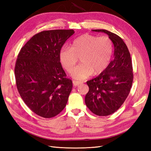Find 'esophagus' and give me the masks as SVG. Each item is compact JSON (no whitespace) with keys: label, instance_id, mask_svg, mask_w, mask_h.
I'll use <instances>...</instances> for the list:
<instances>
[{"label":"esophagus","instance_id":"esophagus-1","mask_svg":"<svg viewBox=\"0 0 151 151\" xmlns=\"http://www.w3.org/2000/svg\"><path fill=\"white\" fill-rule=\"evenodd\" d=\"M82 83L81 82H78V81H73V84L74 86H77L80 84H81Z\"/></svg>","mask_w":151,"mask_h":151}]
</instances>
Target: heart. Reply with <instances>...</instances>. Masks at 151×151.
Returning <instances> with one entry per match:
<instances>
[{
  "label": "heart",
  "mask_w": 151,
  "mask_h": 151,
  "mask_svg": "<svg viewBox=\"0 0 151 151\" xmlns=\"http://www.w3.org/2000/svg\"><path fill=\"white\" fill-rule=\"evenodd\" d=\"M113 53V43L107 36L84 34L73 41L71 47L64 45L60 51V60L70 72L81 58V63L71 75L78 81L88 78L93 73L99 75L107 68Z\"/></svg>",
  "instance_id": "b5f03b06"
}]
</instances>
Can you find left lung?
Returning a JSON list of instances; mask_svg holds the SVG:
<instances>
[{
  "mask_svg": "<svg viewBox=\"0 0 151 151\" xmlns=\"http://www.w3.org/2000/svg\"><path fill=\"white\" fill-rule=\"evenodd\" d=\"M104 32L114 45V58L97 77L87 81L89 91L86 95L87 107L94 114L106 116L119 108L129 95L133 82L130 54L123 40L106 30H92Z\"/></svg>",
  "mask_w": 151,
  "mask_h": 151,
  "instance_id": "obj_1",
  "label": "left lung"
}]
</instances>
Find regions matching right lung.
Listing matches in <instances>:
<instances>
[{
  "label": "right lung",
  "mask_w": 151,
  "mask_h": 151,
  "mask_svg": "<svg viewBox=\"0 0 151 151\" xmlns=\"http://www.w3.org/2000/svg\"><path fill=\"white\" fill-rule=\"evenodd\" d=\"M73 30L43 31L27 41L19 52L15 66L17 90L24 103L45 118L56 116L65 107L71 80L60 60V51Z\"/></svg>",
  "instance_id": "right-lung-1"
}]
</instances>
